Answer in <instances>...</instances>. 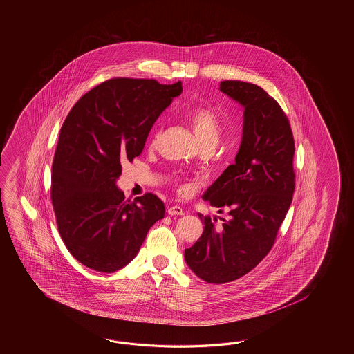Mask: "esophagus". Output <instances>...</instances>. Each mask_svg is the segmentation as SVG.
Returning a JSON list of instances; mask_svg holds the SVG:
<instances>
[{
  "label": "esophagus",
  "instance_id": "obj_1",
  "mask_svg": "<svg viewBox=\"0 0 354 354\" xmlns=\"http://www.w3.org/2000/svg\"><path fill=\"white\" fill-rule=\"evenodd\" d=\"M168 214L172 215V216H174V215H183L185 211L178 205H172V206L168 207Z\"/></svg>",
  "mask_w": 354,
  "mask_h": 354
}]
</instances>
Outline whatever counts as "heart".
<instances>
[{
	"mask_svg": "<svg viewBox=\"0 0 354 354\" xmlns=\"http://www.w3.org/2000/svg\"><path fill=\"white\" fill-rule=\"evenodd\" d=\"M188 122L195 131L196 138L201 147H214L218 143L221 131V125L218 115L210 107H197L189 115ZM160 130H156L151 136V145L158 142Z\"/></svg>",
	"mask_w": 354,
	"mask_h": 354,
	"instance_id": "1",
	"label": "heart"
}]
</instances>
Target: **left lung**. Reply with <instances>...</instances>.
I'll use <instances>...</instances> for the list:
<instances>
[{"mask_svg":"<svg viewBox=\"0 0 354 354\" xmlns=\"http://www.w3.org/2000/svg\"><path fill=\"white\" fill-rule=\"evenodd\" d=\"M220 91L244 107L235 163L203 194L227 218L216 225L198 214L203 235L185 249L196 276L216 285L241 279L270 253L295 191L294 136L279 102L253 83L223 81Z\"/></svg>","mask_w":354,"mask_h":354,"instance_id":"1","label":"left lung"}]
</instances>
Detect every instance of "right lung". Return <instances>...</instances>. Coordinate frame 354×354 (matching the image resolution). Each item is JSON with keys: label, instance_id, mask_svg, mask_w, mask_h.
<instances>
[{"label": "right lung", "instance_id": "right-lung-1", "mask_svg": "<svg viewBox=\"0 0 354 354\" xmlns=\"http://www.w3.org/2000/svg\"><path fill=\"white\" fill-rule=\"evenodd\" d=\"M182 83L113 78L80 98L60 129L50 197L69 253L91 270L118 271L136 258L165 203L147 192L134 201L116 187L121 162L143 151L153 124Z\"/></svg>", "mask_w": 354, "mask_h": 354}]
</instances>
